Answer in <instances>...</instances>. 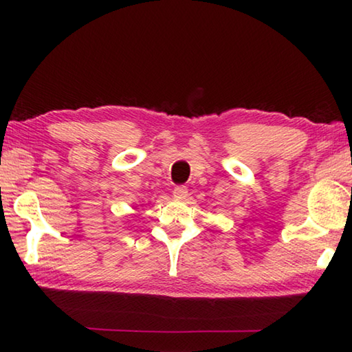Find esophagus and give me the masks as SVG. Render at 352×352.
<instances>
[{
	"instance_id": "34e87169",
	"label": "esophagus",
	"mask_w": 352,
	"mask_h": 352,
	"mask_svg": "<svg viewBox=\"0 0 352 352\" xmlns=\"http://www.w3.org/2000/svg\"><path fill=\"white\" fill-rule=\"evenodd\" d=\"M172 194H174L175 199H184V197H188V188L184 186V184H180V186L174 188Z\"/></svg>"
}]
</instances>
